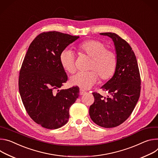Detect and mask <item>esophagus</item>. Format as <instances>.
I'll return each mask as SVG.
<instances>
[{
    "instance_id": "esophagus-1",
    "label": "esophagus",
    "mask_w": 158,
    "mask_h": 158,
    "mask_svg": "<svg viewBox=\"0 0 158 158\" xmlns=\"http://www.w3.org/2000/svg\"><path fill=\"white\" fill-rule=\"evenodd\" d=\"M86 93V92L85 90H83V89H80V95H83Z\"/></svg>"
}]
</instances>
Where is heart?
Listing matches in <instances>:
<instances>
[{
    "instance_id": "obj_1",
    "label": "heart",
    "mask_w": 158,
    "mask_h": 158,
    "mask_svg": "<svg viewBox=\"0 0 158 158\" xmlns=\"http://www.w3.org/2000/svg\"><path fill=\"white\" fill-rule=\"evenodd\" d=\"M78 50L82 54L92 58L89 72H80L69 79L72 85L77 86L82 89H89L94 86L100 78L103 80L110 79L114 74L117 58L115 52L107 49L106 44L103 42L91 40L79 44ZM60 63L63 69L69 73L75 72V57L73 52L69 49H64L60 55Z\"/></svg>"
}]
</instances>
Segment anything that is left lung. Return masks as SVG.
Wrapping results in <instances>:
<instances>
[{
  "instance_id": "obj_1",
  "label": "left lung",
  "mask_w": 158,
  "mask_h": 158,
  "mask_svg": "<svg viewBox=\"0 0 158 158\" xmlns=\"http://www.w3.org/2000/svg\"><path fill=\"white\" fill-rule=\"evenodd\" d=\"M100 34L112 40L117 65L112 77L101 87L110 97L103 98L99 94L93 93L95 101L90 107L89 114L98 126L112 128L123 123L134 110L141 92V77L131 46L115 33Z\"/></svg>"
}]
</instances>
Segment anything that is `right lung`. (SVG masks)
Instances as JSON below:
<instances>
[{
  "mask_svg": "<svg viewBox=\"0 0 158 158\" xmlns=\"http://www.w3.org/2000/svg\"><path fill=\"white\" fill-rule=\"evenodd\" d=\"M78 38L57 31L45 32L27 49L19 73V90L27 114L43 127L56 129L65 125L69 109L78 97V86L59 89L68 80L60 53Z\"/></svg>",
  "mask_w": 158,
  "mask_h": 158,
  "instance_id": "add662e5",
  "label": "right lung"
}]
</instances>
